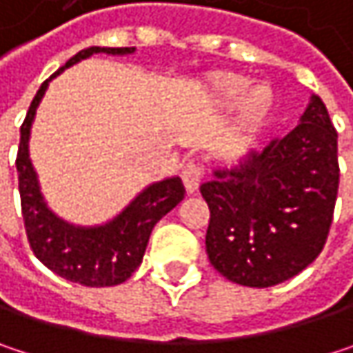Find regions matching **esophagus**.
<instances>
[{
  "label": "esophagus",
  "instance_id": "34e87169",
  "mask_svg": "<svg viewBox=\"0 0 353 353\" xmlns=\"http://www.w3.org/2000/svg\"><path fill=\"white\" fill-rule=\"evenodd\" d=\"M202 177H204V170L196 163H188L183 170H181V179H183V185H185V192L188 194H196L200 183H202Z\"/></svg>",
  "mask_w": 353,
  "mask_h": 353
}]
</instances>
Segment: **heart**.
I'll return each instance as SVG.
<instances>
[{
    "instance_id": "b5f03b06",
    "label": "heart",
    "mask_w": 353,
    "mask_h": 353,
    "mask_svg": "<svg viewBox=\"0 0 353 353\" xmlns=\"http://www.w3.org/2000/svg\"><path fill=\"white\" fill-rule=\"evenodd\" d=\"M202 98L212 110L235 106V124L241 132L261 130L274 110V94L270 85L257 83L249 88V77L235 71H216L204 79Z\"/></svg>"
}]
</instances>
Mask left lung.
I'll return each instance as SVG.
<instances>
[{
    "label": "left lung",
    "instance_id": "1",
    "mask_svg": "<svg viewBox=\"0 0 353 353\" xmlns=\"http://www.w3.org/2000/svg\"><path fill=\"white\" fill-rule=\"evenodd\" d=\"M337 188V132L323 100L311 96L294 130L200 185L210 208V263L251 288L290 280L325 245Z\"/></svg>",
    "mask_w": 353,
    "mask_h": 353
}]
</instances>
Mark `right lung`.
I'll list each match as a JSON object with an SVG mask.
<instances>
[{
  "label": "right lung",
  "mask_w": 353,
  "mask_h": 353,
  "mask_svg": "<svg viewBox=\"0 0 353 353\" xmlns=\"http://www.w3.org/2000/svg\"><path fill=\"white\" fill-rule=\"evenodd\" d=\"M96 52L132 54L134 46L83 48L75 57H71L52 77ZM50 79H46L36 92L26 120L20 128V149L16 168L26 235L36 257L57 276L92 288L116 286L130 278V274L141 265L153 227L183 200L185 190L177 176L155 181L147 185L143 192H139V196L128 206H124L120 214L96 227L71 225L57 216L48 208L40 192L38 176L28 151L36 108L40 104Z\"/></svg>",
  "instance_id": "obj_1"
}]
</instances>
